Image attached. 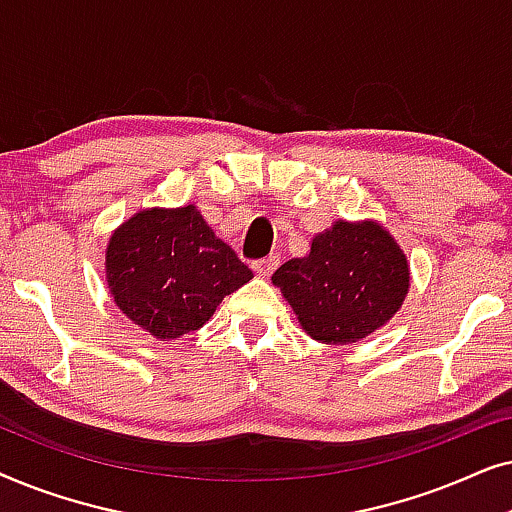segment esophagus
<instances>
[{
  "mask_svg": "<svg viewBox=\"0 0 512 512\" xmlns=\"http://www.w3.org/2000/svg\"><path fill=\"white\" fill-rule=\"evenodd\" d=\"M277 265H279L277 256H265V258H258V261H254L251 268H254L258 277H268V275H272V270H275Z\"/></svg>",
  "mask_w": 512,
  "mask_h": 512,
  "instance_id": "esophagus-1",
  "label": "esophagus"
}]
</instances>
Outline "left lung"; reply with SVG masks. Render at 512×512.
<instances>
[{"mask_svg": "<svg viewBox=\"0 0 512 512\" xmlns=\"http://www.w3.org/2000/svg\"><path fill=\"white\" fill-rule=\"evenodd\" d=\"M303 331L326 345L359 342L401 310L410 265L377 221H335L314 235L310 254L272 275Z\"/></svg>", "mask_w": 512, "mask_h": 512, "instance_id": "obj_1", "label": "left lung"}]
</instances>
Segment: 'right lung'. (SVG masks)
<instances>
[{
  "label": "right lung",
  "mask_w": 512,
  "mask_h": 512,
  "mask_svg": "<svg viewBox=\"0 0 512 512\" xmlns=\"http://www.w3.org/2000/svg\"><path fill=\"white\" fill-rule=\"evenodd\" d=\"M104 268L118 310L158 340L198 331L254 277L193 205L130 216L111 233Z\"/></svg>",
  "instance_id": "add662e5"
}]
</instances>
